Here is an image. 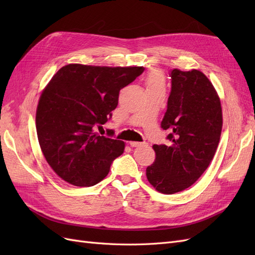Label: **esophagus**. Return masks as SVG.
Wrapping results in <instances>:
<instances>
[{
	"label": "esophagus",
	"instance_id": "34e87169",
	"mask_svg": "<svg viewBox=\"0 0 255 255\" xmlns=\"http://www.w3.org/2000/svg\"><path fill=\"white\" fill-rule=\"evenodd\" d=\"M129 144H130V146H133V148H136V146H141L145 143L144 142H138V141H130Z\"/></svg>",
	"mask_w": 255,
	"mask_h": 255
}]
</instances>
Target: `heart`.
Instances as JSON below:
<instances>
[{"label":"heart","mask_w":255,"mask_h":255,"mask_svg":"<svg viewBox=\"0 0 255 255\" xmlns=\"http://www.w3.org/2000/svg\"><path fill=\"white\" fill-rule=\"evenodd\" d=\"M144 85L146 92L165 89V78L163 73L158 70H151L145 75Z\"/></svg>","instance_id":"obj_1"}]
</instances>
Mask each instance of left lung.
Masks as SVG:
<instances>
[{"mask_svg":"<svg viewBox=\"0 0 255 255\" xmlns=\"http://www.w3.org/2000/svg\"><path fill=\"white\" fill-rule=\"evenodd\" d=\"M171 91L161 128L166 144H154L156 157L146 168V179L161 194L172 195L191 186L215 155L222 128L220 99L199 70L173 69Z\"/></svg>","mask_w":255,"mask_h":255,"instance_id":"left-lung-1","label":"left lung"}]
</instances>
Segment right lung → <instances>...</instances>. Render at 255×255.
Wrapping results in <instances>:
<instances>
[{
  "label": "right lung",
  "instance_id": "obj_1",
  "mask_svg": "<svg viewBox=\"0 0 255 255\" xmlns=\"http://www.w3.org/2000/svg\"><path fill=\"white\" fill-rule=\"evenodd\" d=\"M143 67H98L70 64L60 68L44 88L36 112L41 151L58 176L89 187L109 174L125 142L100 136L97 128L112 118L120 90Z\"/></svg>",
  "mask_w": 255,
  "mask_h": 255
}]
</instances>
